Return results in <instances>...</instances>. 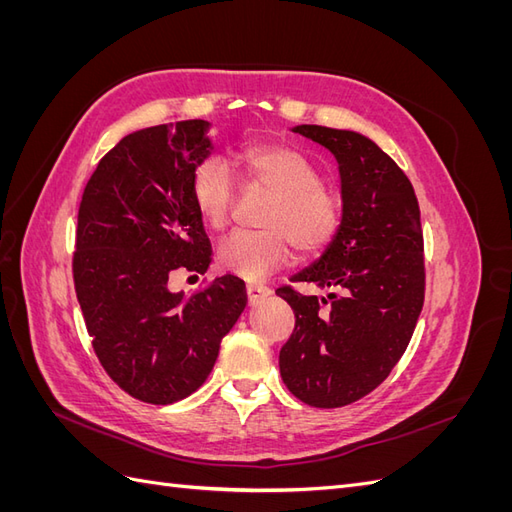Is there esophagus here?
<instances>
[{"label": "esophagus", "mask_w": 512, "mask_h": 512, "mask_svg": "<svg viewBox=\"0 0 512 512\" xmlns=\"http://www.w3.org/2000/svg\"><path fill=\"white\" fill-rule=\"evenodd\" d=\"M269 294H271V290L267 286H258V284L247 286V301H250V305H256L258 301L269 297Z\"/></svg>", "instance_id": "obj_1"}]
</instances>
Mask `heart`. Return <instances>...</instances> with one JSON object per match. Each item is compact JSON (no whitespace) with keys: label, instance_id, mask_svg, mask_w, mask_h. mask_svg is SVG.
I'll return each instance as SVG.
<instances>
[{"label":"heart","instance_id":"1","mask_svg":"<svg viewBox=\"0 0 512 512\" xmlns=\"http://www.w3.org/2000/svg\"><path fill=\"white\" fill-rule=\"evenodd\" d=\"M235 160L243 181L273 194V200L262 213L265 230L232 232L220 243L222 271L256 282L284 265L292 245L309 256L333 241L342 224V198L322 183V173L305 153L280 141H254L241 147ZM190 190L200 220L222 230L237 194V181L226 162H200Z\"/></svg>","mask_w":512,"mask_h":512}]
</instances>
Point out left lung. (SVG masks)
<instances>
[{
  "mask_svg": "<svg viewBox=\"0 0 512 512\" xmlns=\"http://www.w3.org/2000/svg\"><path fill=\"white\" fill-rule=\"evenodd\" d=\"M292 132L333 153L344 209L324 254L292 275L333 292L318 301L277 290L294 312L280 374L303 404L342 408L384 382L410 344L425 301L421 211L404 170L367 136L324 126Z\"/></svg>",
  "mask_w": 512,
  "mask_h": 512,
  "instance_id": "left-lung-1",
  "label": "left lung"
}]
</instances>
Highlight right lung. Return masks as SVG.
<instances>
[{
  "instance_id": "add662e5",
  "label": "right lung",
  "mask_w": 512,
  "mask_h": 512,
  "mask_svg": "<svg viewBox=\"0 0 512 512\" xmlns=\"http://www.w3.org/2000/svg\"><path fill=\"white\" fill-rule=\"evenodd\" d=\"M203 119L123 136L87 181L72 258L76 299L113 382L147 404L192 395L245 309V284L222 275L192 297L168 290L185 269L205 273L211 243L192 200L209 158Z\"/></svg>"
}]
</instances>
